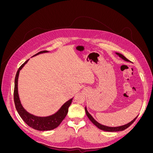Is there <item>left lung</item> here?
Here are the masks:
<instances>
[{"label":"left lung","instance_id":"1","mask_svg":"<svg viewBox=\"0 0 153 153\" xmlns=\"http://www.w3.org/2000/svg\"><path fill=\"white\" fill-rule=\"evenodd\" d=\"M117 55H119V56L122 58L123 60H124V61H126L127 62H131L130 61H129V60L128 59H126V57H125L123 55H122L121 53H115ZM85 113H86V115H87L88 118H89L90 119V121L93 123L95 126H96L97 127H98L99 129H102V130L103 131H123L124 130V129H126V128H128L129 126H131V125L134 123V121H135L136 119L137 118V116L134 119L133 121H131V122H129V123L125 124V125H123V126H117V127H109V126H104V125H102L100 124L99 123L97 122L96 120L92 117V115L89 113V112H88L87 110V108L85 107Z\"/></svg>","mask_w":153,"mask_h":153}]
</instances>
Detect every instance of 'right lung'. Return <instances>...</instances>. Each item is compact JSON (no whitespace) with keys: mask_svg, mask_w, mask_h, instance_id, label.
<instances>
[{"mask_svg":"<svg viewBox=\"0 0 153 153\" xmlns=\"http://www.w3.org/2000/svg\"><path fill=\"white\" fill-rule=\"evenodd\" d=\"M47 52H48L47 50L41 51V52L34 55V56L40 53ZM28 61L29 60L26 61L18 69L15 76V89H14V101H15L16 109L18 113L19 114L20 116L24 120V121L32 128L39 131H48L51 130V129H53L55 128L58 127L59 124L63 121V119L66 117L68 112V108L71 104L73 98L68 100L67 102L64 103L56 113L48 117H38L27 112L22 106L19 98V96H18V79L20 71L24 66L25 64L28 62Z\"/></svg>","mask_w":153,"mask_h":153,"instance_id":"right-lung-1","label":"right lung"}]
</instances>
